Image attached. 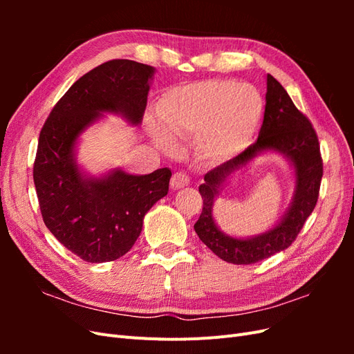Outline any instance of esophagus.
<instances>
[{
	"label": "esophagus",
	"instance_id": "34e87169",
	"mask_svg": "<svg viewBox=\"0 0 354 354\" xmlns=\"http://www.w3.org/2000/svg\"><path fill=\"white\" fill-rule=\"evenodd\" d=\"M189 183H190L189 176L186 173H181V171H178V173L173 174V177H171V187H173L174 190L185 187Z\"/></svg>",
	"mask_w": 354,
	"mask_h": 354
}]
</instances>
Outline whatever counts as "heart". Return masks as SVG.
Segmentation results:
<instances>
[{
    "label": "heart",
    "mask_w": 354,
    "mask_h": 354,
    "mask_svg": "<svg viewBox=\"0 0 354 354\" xmlns=\"http://www.w3.org/2000/svg\"><path fill=\"white\" fill-rule=\"evenodd\" d=\"M261 113L259 90L251 84L230 80L203 81L169 90L158 109L160 124L170 137L198 136L199 152L216 160L236 156L250 145ZM167 136L158 133L156 140L171 151L174 143Z\"/></svg>",
    "instance_id": "1"
}]
</instances>
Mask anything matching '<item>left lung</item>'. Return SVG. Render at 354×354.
Returning a JSON list of instances; mask_svg holds the SVG:
<instances>
[{
    "mask_svg": "<svg viewBox=\"0 0 354 354\" xmlns=\"http://www.w3.org/2000/svg\"><path fill=\"white\" fill-rule=\"evenodd\" d=\"M276 150L286 154L296 168L297 189L292 208L276 228L252 240H236L223 235L212 218V202L218 189L234 170L248 163L257 153ZM324 176V160L319 138L308 118L297 109L281 82L267 75V93L263 125L257 142L232 160L205 174L199 186L202 212L195 223L199 239L221 260L232 264H252L286 250L306 220L313 212Z\"/></svg>",
    "mask_w": 354,
    "mask_h": 354,
    "instance_id": "obj_1",
    "label": "left lung"
}]
</instances>
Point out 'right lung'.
<instances>
[{
  "label": "right lung",
  "instance_id": "obj_1",
  "mask_svg": "<svg viewBox=\"0 0 354 354\" xmlns=\"http://www.w3.org/2000/svg\"><path fill=\"white\" fill-rule=\"evenodd\" d=\"M153 72L134 60L104 62L63 94L41 128L34 183L42 220L63 246L87 263L113 261L130 251L145 214L168 194V168L147 176L115 171L106 178H84L72 158L78 136L100 112L142 121Z\"/></svg>",
  "mask_w": 354,
  "mask_h": 354
}]
</instances>
